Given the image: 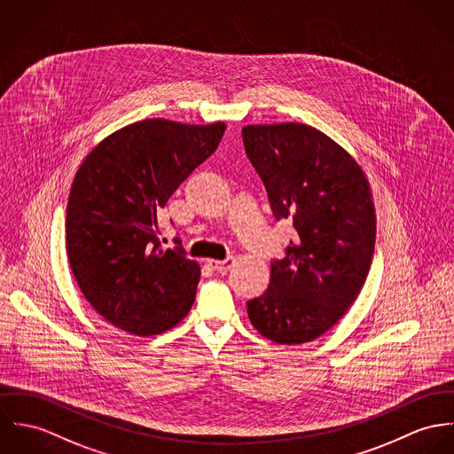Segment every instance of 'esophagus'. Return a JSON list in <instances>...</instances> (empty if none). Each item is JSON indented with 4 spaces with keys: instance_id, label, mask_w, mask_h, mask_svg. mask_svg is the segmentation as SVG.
Returning <instances> with one entry per match:
<instances>
[{
    "instance_id": "1",
    "label": "esophagus",
    "mask_w": 454,
    "mask_h": 454,
    "mask_svg": "<svg viewBox=\"0 0 454 454\" xmlns=\"http://www.w3.org/2000/svg\"><path fill=\"white\" fill-rule=\"evenodd\" d=\"M233 262H235V257H233V255H230V257H226V259H208V264H210L215 271H226V270H230V268L233 266Z\"/></svg>"
}]
</instances>
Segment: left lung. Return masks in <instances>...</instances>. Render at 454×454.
I'll use <instances>...</instances> for the list:
<instances>
[{
    "instance_id": "obj_1",
    "label": "left lung",
    "mask_w": 454,
    "mask_h": 454,
    "mask_svg": "<svg viewBox=\"0 0 454 454\" xmlns=\"http://www.w3.org/2000/svg\"><path fill=\"white\" fill-rule=\"evenodd\" d=\"M242 139L275 219L291 217L298 233L271 261L268 291L247 301L249 318L275 343L313 341L365 284L376 242L369 181L350 153L304 123L247 125Z\"/></svg>"
}]
</instances>
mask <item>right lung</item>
I'll return each instance as SVG.
<instances>
[{"mask_svg":"<svg viewBox=\"0 0 454 454\" xmlns=\"http://www.w3.org/2000/svg\"><path fill=\"white\" fill-rule=\"evenodd\" d=\"M226 125L161 118L130 123L87 154L66 212V251L80 291L134 336L177 325L192 309L200 266L160 246L156 210L215 152Z\"/></svg>","mask_w":454,"mask_h":454,"instance_id":"obj_1","label":"right lung"}]
</instances>
